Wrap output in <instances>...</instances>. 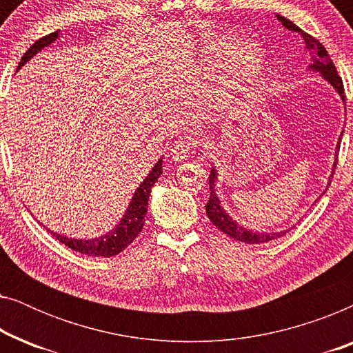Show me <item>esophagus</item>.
<instances>
[{
  "instance_id": "esophagus-1",
  "label": "esophagus",
  "mask_w": 353,
  "mask_h": 353,
  "mask_svg": "<svg viewBox=\"0 0 353 353\" xmlns=\"http://www.w3.org/2000/svg\"><path fill=\"white\" fill-rule=\"evenodd\" d=\"M197 141L192 137H181L178 141H175L172 149H170V156L175 162H183L185 159L190 156V152L196 148Z\"/></svg>"
}]
</instances>
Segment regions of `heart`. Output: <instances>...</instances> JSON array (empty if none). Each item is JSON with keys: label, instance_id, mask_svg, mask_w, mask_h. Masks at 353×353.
Returning <instances> with one entry per match:
<instances>
[{"label": "heart", "instance_id": "1", "mask_svg": "<svg viewBox=\"0 0 353 353\" xmlns=\"http://www.w3.org/2000/svg\"><path fill=\"white\" fill-rule=\"evenodd\" d=\"M204 56L210 62L223 59L221 80L231 90L248 85L259 75L263 65V50L257 41L239 40L233 35H221L207 43Z\"/></svg>", "mask_w": 353, "mask_h": 353}]
</instances>
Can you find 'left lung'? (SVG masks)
Wrapping results in <instances>:
<instances>
[{
    "mask_svg": "<svg viewBox=\"0 0 353 353\" xmlns=\"http://www.w3.org/2000/svg\"><path fill=\"white\" fill-rule=\"evenodd\" d=\"M276 17H278V21L283 23L284 28H288V30H291V32H297L299 35L303 38V41H305L307 50L310 51V54H312V64L308 65V70L318 72V74H320L323 79H325L327 83H330L332 88L337 91V94L341 96V99L345 101L344 85H342L341 77L337 75L336 67H334V64H332L331 57H330V54H327V51L325 50V46H323L321 43L316 40V38H313L312 35H308L307 32H303L302 28H299L296 23L289 21V19L279 16V14H276ZM344 105H345V103H344ZM342 133H344V132H342ZM342 133H341L339 141H337V146H336L334 163H332V172L330 175V180H327V186L331 185L332 175H334V168H336V163H337V154H339V144H341ZM216 180H219V170H216L215 167H212L210 175H209L210 197H209V202H207V205H205V212H207V216H209L212 223H214L220 231H223L225 234H228L230 238H233L236 241H241V243H245V244H262V243H268V241H272V239L281 238V236H284L288 233V231H291L294 226H296V225H294V226H291V228L276 231V233H267V231H254V230L244 228L243 225H239L238 221L233 220V216H230L228 212H226L223 209V205H221L219 196H216V192H215ZM327 186H326V190H327ZM325 192H323V194H325ZM320 197H318V199H320ZM316 201H315V204H316ZM315 204H313V205H315Z\"/></svg>",
    "mask_w": 353,
    "mask_h": 353,
    "instance_id": "obj_1",
    "label": "left lung"
}]
</instances>
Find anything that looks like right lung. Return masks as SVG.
<instances>
[{
    "instance_id": "1",
    "label": "right lung",
    "mask_w": 353,
    "mask_h": 353,
    "mask_svg": "<svg viewBox=\"0 0 353 353\" xmlns=\"http://www.w3.org/2000/svg\"><path fill=\"white\" fill-rule=\"evenodd\" d=\"M61 30H56L50 33V35L40 38L33 45L28 48L26 54L19 62L17 70L21 69L23 64H27L33 56L38 54L43 48L50 46L51 43H54L59 38ZM16 70V72H17ZM162 173V159H159L156 165L152 167V170L148 173V176L141 181V185L137 188L134 194L130 201V204L125 210V214L115 228H112L109 233L101 234L99 238L93 239H75V238H67L64 234H57L54 231L48 230L59 243L65 244L67 248L75 250V252L85 254L88 257H112L122 252L125 248H128L130 244L137 239V236L141 233L143 225H144V216L148 214V201L151 196V188L156 185Z\"/></svg>"
}]
</instances>
